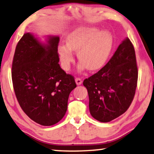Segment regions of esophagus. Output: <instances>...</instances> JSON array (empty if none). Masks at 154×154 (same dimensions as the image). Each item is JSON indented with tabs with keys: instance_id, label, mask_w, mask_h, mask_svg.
<instances>
[{
	"instance_id": "34e87169",
	"label": "esophagus",
	"mask_w": 154,
	"mask_h": 154,
	"mask_svg": "<svg viewBox=\"0 0 154 154\" xmlns=\"http://www.w3.org/2000/svg\"><path fill=\"white\" fill-rule=\"evenodd\" d=\"M75 83H76L77 85H81L82 83H83V81H82V79H80V78H75Z\"/></svg>"
}]
</instances>
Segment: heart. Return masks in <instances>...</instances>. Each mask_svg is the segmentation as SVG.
<instances>
[{
  "label": "heart",
  "mask_w": 154,
  "mask_h": 154,
  "mask_svg": "<svg viewBox=\"0 0 154 154\" xmlns=\"http://www.w3.org/2000/svg\"><path fill=\"white\" fill-rule=\"evenodd\" d=\"M66 44L58 45L57 51L65 70L70 69L74 62V52H77L80 61L78 69L87 68L96 71L104 66L113 48V38L107 31H101L94 26H81L75 29L66 36Z\"/></svg>",
  "instance_id": "heart-1"
}]
</instances>
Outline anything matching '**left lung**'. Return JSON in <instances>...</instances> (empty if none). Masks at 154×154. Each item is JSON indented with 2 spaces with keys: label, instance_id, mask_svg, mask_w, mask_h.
<instances>
[{
  "label": "left lung",
  "instance_id": "8db88e82",
  "mask_svg": "<svg viewBox=\"0 0 154 154\" xmlns=\"http://www.w3.org/2000/svg\"><path fill=\"white\" fill-rule=\"evenodd\" d=\"M137 78L135 52L131 41L126 38L109 62L84 80L92 116L107 123L125 113L134 98Z\"/></svg>",
  "mask_w": 154,
  "mask_h": 154
}]
</instances>
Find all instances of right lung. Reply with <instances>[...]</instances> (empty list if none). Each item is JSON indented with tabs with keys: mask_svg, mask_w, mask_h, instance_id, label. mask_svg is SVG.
Returning <instances> with one entry per match:
<instances>
[{
	"mask_svg": "<svg viewBox=\"0 0 154 154\" xmlns=\"http://www.w3.org/2000/svg\"><path fill=\"white\" fill-rule=\"evenodd\" d=\"M59 41L58 36L49 35L43 43L33 33H24L12 62V83L19 104L31 120L44 126L62 119L69 94L76 87L74 78L59 64Z\"/></svg>",
	"mask_w": 154,
	"mask_h": 154,
	"instance_id": "right-lung-1",
	"label": "right lung"
}]
</instances>
